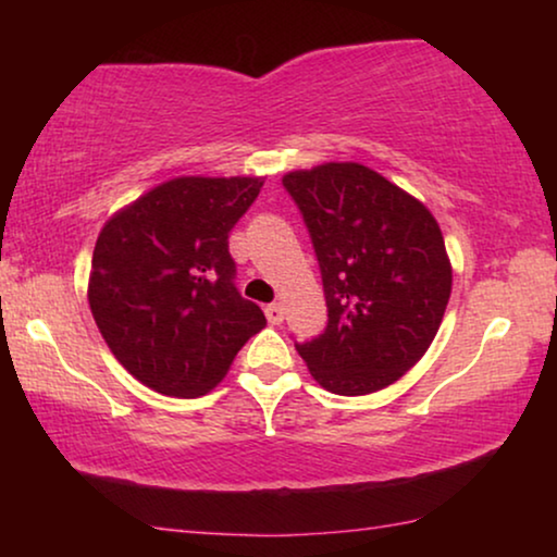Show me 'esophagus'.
I'll return each instance as SVG.
<instances>
[{
	"instance_id": "obj_1",
	"label": "esophagus",
	"mask_w": 557,
	"mask_h": 557,
	"mask_svg": "<svg viewBox=\"0 0 557 557\" xmlns=\"http://www.w3.org/2000/svg\"><path fill=\"white\" fill-rule=\"evenodd\" d=\"M265 319H269L271 324H281L284 322V307H281V304H269V307H265Z\"/></svg>"
}]
</instances>
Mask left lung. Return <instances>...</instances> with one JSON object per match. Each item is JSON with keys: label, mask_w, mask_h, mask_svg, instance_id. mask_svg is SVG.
I'll use <instances>...</instances> for the list:
<instances>
[{"label": "left lung", "mask_w": 557, "mask_h": 557, "mask_svg": "<svg viewBox=\"0 0 557 557\" xmlns=\"http://www.w3.org/2000/svg\"><path fill=\"white\" fill-rule=\"evenodd\" d=\"M322 271L326 330L294 342L314 380L337 395L393 385L436 337L451 296L441 227L377 172L332 162L288 172Z\"/></svg>", "instance_id": "1"}]
</instances>
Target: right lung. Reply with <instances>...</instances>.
I'll list each match as a JSON object with an SVG mask.
<instances>
[{"label": "right lung", "mask_w": 557, "mask_h": 557, "mask_svg": "<svg viewBox=\"0 0 557 557\" xmlns=\"http://www.w3.org/2000/svg\"><path fill=\"white\" fill-rule=\"evenodd\" d=\"M258 177L164 182L103 225L88 301L106 345L136 380L172 398L215 387L265 326L235 286L227 238Z\"/></svg>", "instance_id": "add662e5"}]
</instances>
